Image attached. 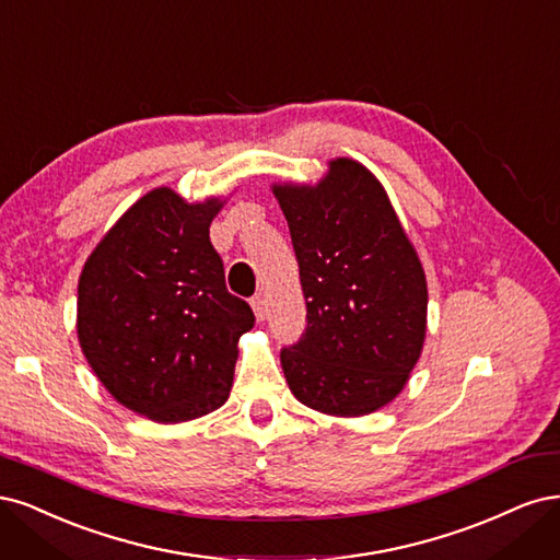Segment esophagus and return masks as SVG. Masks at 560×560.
<instances>
[{"label": "esophagus", "mask_w": 560, "mask_h": 560, "mask_svg": "<svg viewBox=\"0 0 560 560\" xmlns=\"http://www.w3.org/2000/svg\"><path fill=\"white\" fill-rule=\"evenodd\" d=\"M250 306H254V312H256V318L258 320H262L265 318V314H267V304H265V298L258 293V295H254L250 298Z\"/></svg>", "instance_id": "34e87169"}]
</instances>
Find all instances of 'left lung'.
I'll list each match as a JSON object with an SVG mask.
<instances>
[{
    "mask_svg": "<svg viewBox=\"0 0 560 560\" xmlns=\"http://www.w3.org/2000/svg\"><path fill=\"white\" fill-rule=\"evenodd\" d=\"M291 230L306 328L281 349L295 398L360 417L407 384L425 337L428 288L382 184L339 158L318 186H275Z\"/></svg>",
    "mask_w": 560,
    "mask_h": 560,
    "instance_id": "left-lung-1",
    "label": "left lung"
}]
</instances>
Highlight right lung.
<instances>
[{
	"label": "right lung",
	"mask_w": 560,
	"mask_h": 560,
	"mask_svg": "<svg viewBox=\"0 0 560 560\" xmlns=\"http://www.w3.org/2000/svg\"><path fill=\"white\" fill-rule=\"evenodd\" d=\"M221 202L155 188L106 232L79 279V341L114 398L158 423L219 409L237 341L254 328L232 295L209 225Z\"/></svg>",
	"instance_id": "obj_1"
}]
</instances>
